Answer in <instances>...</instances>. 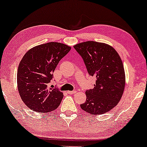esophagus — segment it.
<instances>
[{
	"label": "esophagus",
	"mask_w": 147,
	"mask_h": 147,
	"mask_svg": "<svg viewBox=\"0 0 147 147\" xmlns=\"http://www.w3.org/2000/svg\"><path fill=\"white\" fill-rule=\"evenodd\" d=\"M77 92V91H67V93L68 94H76Z\"/></svg>",
	"instance_id": "esophagus-1"
}]
</instances>
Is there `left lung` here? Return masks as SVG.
Wrapping results in <instances>:
<instances>
[{
  "label": "left lung",
  "mask_w": 147,
  "mask_h": 147,
  "mask_svg": "<svg viewBox=\"0 0 147 147\" xmlns=\"http://www.w3.org/2000/svg\"><path fill=\"white\" fill-rule=\"evenodd\" d=\"M83 59L89 75L96 78L93 89L86 90L80 106L92 115L107 113L116 106L125 87V73L120 56L109 45L86 41L74 46Z\"/></svg>",
  "instance_id": "obj_1"
}]
</instances>
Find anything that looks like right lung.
Here are the masks:
<instances>
[{"mask_svg":"<svg viewBox=\"0 0 147 147\" xmlns=\"http://www.w3.org/2000/svg\"><path fill=\"white\" fill-rule=\"evenodd\" d=\"M71 46L50 42L34 46L23 56L17 70V88L22 101L33 111L48 113L57 109L63 94L55 88H49L59 62Z\"/></svg>","mask_w":147,"mask_h":147,"instance_id":"obj_1","label":"right lung"}]
</instances>
